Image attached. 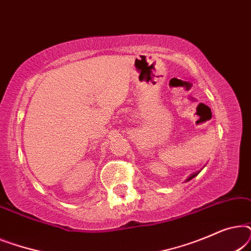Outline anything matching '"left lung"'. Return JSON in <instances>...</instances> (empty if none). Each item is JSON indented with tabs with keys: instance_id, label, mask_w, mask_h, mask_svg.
Instances as JSON below:
<instances>
[{
	"instance_id": "obj_1",
	"label": "left lung",
	"mask_w": 251,
	"mask_h": 251,
	"mask_svg": "<svg viewBox=\"0 0 251 251\" xmlns=\"http://www.w3.org/2000/svg\"><path fill=\"white\" fill-rule=\"evenodd\" d=\"M198 174H199V173H195V174H192V175H191V176H190V177H188V178H187V179H186V181H188V180H191V179H192V178H194V177H195V176H197V175H198Z\"/></svg>"
}]
</instances>
